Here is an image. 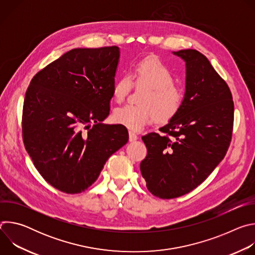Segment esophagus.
I'll return each instance as SVG.
<instances>
[{
    "label": "esophagus",
    "mask_w": 255,
    "mask_h": 255,
    "mask_svg": "<svg viewBox=\"0 0 255 255\" xmlns=\"http://www.w3.org/2000/svg\"><path fill=\"white\" fill-rule=\"evenodd\" d=\"M137 139H138V136L134 132L129 131V141L133 142V141H136Z\"/></svg>",
    "instance_id": "1"
}]
</instances>
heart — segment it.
<instances>
[{
	"label": "heart",
	"instance_id": "b5f03b06",
	"mask_svg": "<svg viewBox=\"0 0 255 255\" xmlns=\"http://www.w3.org/2000/svg\"><path fill=\"white\" fill-rule=\"evenodd\" d=\"M137 86L147 88L139 100L141 105H125L113 113V121L129 130L140 131L156 119L158 122L171 118L183 103V93L173 85L171 68L162 60L151 57L139 61L133 70ZM132 87L129 76L122 77L113 86V98L122 102Z\"/></svg>",
	"mask_w": 255,
	"mask_h": 255
}]
</instances>
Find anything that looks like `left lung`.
Listing matches in <instances>:
<instances>
[{
  "label": "left lung",
  "mask_w": 255,
  "mask_h": 255,
  "mask_svg": "<svg viewBox=\"0 0 255 255\" xmlns=\"http://www.w3.org/2000/svg\"><path fill=\"white\" fill-rule=\"evenodd\" d=\"M186 62L179 110L158 133L142 136L147 155L140 163L148 191L173 199L196 189L224 158L232 136L234 104L229 87L195 49L173 51Z\"/></svg>",
  "instance_id": "obj_1"
}]
</instances>
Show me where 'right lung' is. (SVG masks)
<instances>
[{"mask_svg":"<svg viewBox=\"0 0 255 255\" xmlns=\"http://www.w3.org/2000/svg\"><path fill=\"white\" fill-rule=\"evenodd\" d=\"M120 58L117 46L71 49L32 79L24 99L22 131L35 167L55 189L79 194L128 142L110 113Z\"/></svg>","mask_w":255,"mask_h":255,"instance_id":"1","label":"right lung"}]
</instances>
